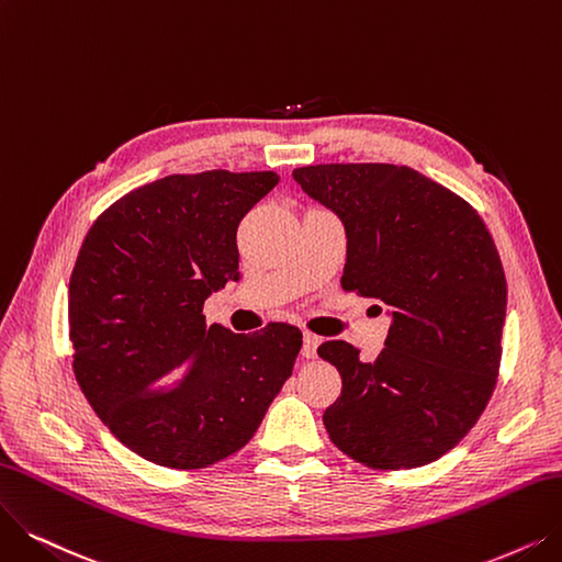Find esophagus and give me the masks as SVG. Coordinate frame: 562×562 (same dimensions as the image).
Returning a JSON list of instances; mask_svg holds the SVG:
<instances>
[{"mask_svg":"<svg viewBox=\"0 0 562 562\" xmlns=\"http://www.w3.org/2000/svg\"><path fill=\"white\" fill-rule=\"evenodd\" d=\"M318 344H321V336L311 334V331H304V346H302V357H306V359L316 357V348H318Z\"/></svg>","mask_w":562,"mask_h":562,"instance_id":"34e87169","label":"esophagus"}]
</instances>
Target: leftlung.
Masks as SVG:
<instances>
[{
  "instance_id": "8db88e82",
  "label": "left lung",
  "mask_w": 562,
  "mask_h": 562,
  "mask_svg": "<svg viewBox=\"0 0 562 562\" xmlns=\"http://www.w3.org/2000/svg\"><path fill=\"white\" fill-rule=\"evenodd\" d=\"M295 182L344 221L346 293L385 302L392 325L373 362L348 341L318 355L341 373L329 440L375 470L426 465L473 429L496 390L507 281L473 205L408 166L321 164Z\"/></svg>"
}]
</instances>
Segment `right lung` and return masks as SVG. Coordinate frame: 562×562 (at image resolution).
<instances>
[{"instance_id": "add662e5", "label": "right lung", "mask_w": 562, "mask_h": 562, "mask_svg": "<svg viewBox=\"0 0 562 562\" xmlns=\"http://www.w3.org/2000/svg\"><path fill=\"white\" fill-rule=\"evenodd\" d=\"M274 170L168 175L87 231L69 283L74 373L131 452L172 470L228 459L293 373L302 331L207 325L205 300L239 277L237 228Z\"/></svg>"}]
</instances>
